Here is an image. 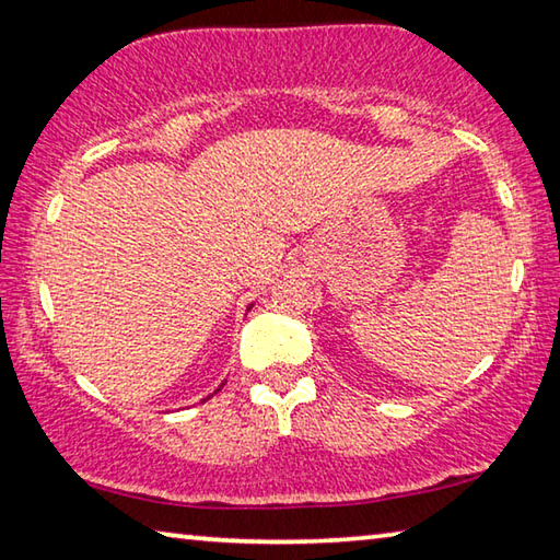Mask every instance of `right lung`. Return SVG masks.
Segmentation results:
<instances>
[{
  "label": "right lung",
  "instance_id": "obj_1",
  "mask_svg": "<svg viewBox=\"0 0 560 560\" xmlns=\"http://www.w3.org/2000/svg\"><path fill=\"white\" fill-rule=\"evenodd\" d=\"M246 311H252V306H249V308H246Z\"/></svg>",
  "mask_w": 560,
  "mask_h": 560
}]
</instances>
